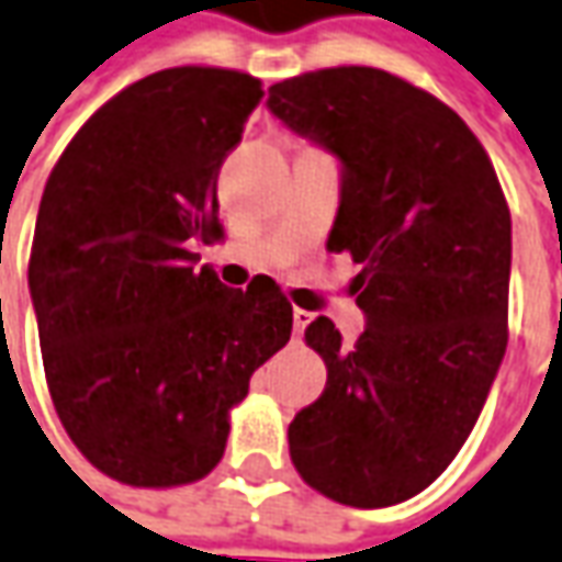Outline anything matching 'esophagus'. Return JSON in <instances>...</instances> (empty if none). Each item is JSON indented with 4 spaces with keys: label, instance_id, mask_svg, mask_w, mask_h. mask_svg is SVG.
I'll use <instances>...</instances> for the list:
<instances>
[{
    "label": "esophagus",
    "instance_id": "obj_1",
    "mask_svg": "<svg viewBox=\"0 0 562 562\" xmlns=\"http://www.w3.org/2000/svg\"><path fill=\"white\" fill-rule=\"evenodd\" d=\"M292 323H295V331H297V335H301V331L307 329V326H311V323H313V313L295 307V311H292Z\"/></svg>",
    "mask_w": 562,
    "mask_h": 562
}]
</instances>
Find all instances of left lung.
<instances>
[{
	"label": "left lung",
	"instance_id": "obj_1",
	"mask_svg": "<svg viewBox=\"0 0 562 562\" xmlns=\"http://www.w3.org/2000/svg\"><path fill=\"white\" fill-rule=\"evenodd\" d=\"M267 110L338 159L326 249L360 265L366 316L353 347L329 316L304 331L329 381L289 425V452L341 505H400L449 468L505 360V193L458 113L375 67L277 82Z\"/></svg>",
	"mask_w": 562,
	"mask_h": 562
}]
</instances>
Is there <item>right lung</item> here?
<instances>
[{
	"mask_svg": "<svg viewBox=\"0 0 562 562\" xmlns=\"http://www.w3.org/2000/svg\"><path fill=\"white\" fill-rule=\"evenodd\" d=\"M261 98L249 72H153L76 132L42 193L30 297L48 391L79 452L128 486L212 471L251 372L292 335L270 277L243 292L196 267Z\"/></svg>",
	"mask_w": 562,
	"mask_h": 562,
	"instance_id": "add662e5",
	"label": "right lung"
}]
</instances>
